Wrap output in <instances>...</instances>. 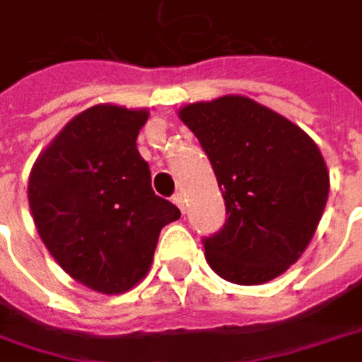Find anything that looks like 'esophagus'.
<instances>
[{
  "label": "esophagus",
  "mask_w": 362,
  "mask_h": 362,
  "mask_svg": "<svg viewBox=\"0 0 362 362\" xmlns=\"http://www.w3.org/2000/svg\"><path fill=\"white\" fill-rule=\"evenodd\" d=\"M172 201L180 207V211L184 214V209H186V205H184V194H182V192H176V194L172 197Z\"/></svg>",
  "instance_id": "obj_1"
}]
</instances>
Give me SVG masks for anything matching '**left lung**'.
Returning a JSON list of instances; mask_svg holds the SVG:
<instances>
[{"mask_svg":"<svg viewBox=\"0 0 362 362\" xmlns=\"http://www.w3.org/2000/svg\"><path fill=\"white\" fill-rule=\"evenodd\" d=\"M199 138L226 203L224 226L203 239L222 279L262 285L308 247L329 194L325 159L296 123L245 96L180 109Z\"/></svg>","mask_w":362,"mask_h":362,"instance_id":"obj_1","label":"left lung"}]
</instances>
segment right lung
Returning <instances> with one entry per match:
<instances>
[{"mask_svg":"<svg viewBox=\"0 0 362 362\" xmlns=\"http://www.w3.org/2000/svg\"><path fill=\"white\" fill-rule=\"evenodd\" d=\"M146 109L96 105L73 117L29 176L37 233L75 281L123 293L153 262L159 233L180 209L155 194L136 138Z\"/></svg>","mask_w":362,"mask_h":362,"instance_id":"obj_1","label":"right lung"}]
</instances>
